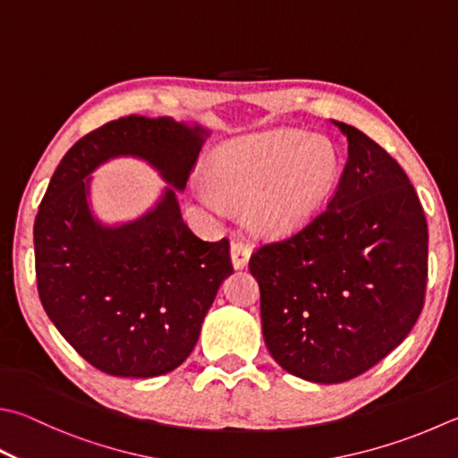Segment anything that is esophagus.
I'll use <instances>...</instances> for the list:
<instances>
[{
	"instance_id": "esophagus-1",
	"label": "esophagus",
	"mask_w": 458,
	"mask_h": 458,
	"mask_svg": "<svg viewBox=\"0 0 458 458\" xmlns=\"http://www.w3.org/2000/svg\"><path fill=\"white\" fill-rule=\"evenodd\" d=\"M249 257H251V247L243 241H233L231 243V263L235 269H243L249 263Z\"/></svg>"
}]
</instances>
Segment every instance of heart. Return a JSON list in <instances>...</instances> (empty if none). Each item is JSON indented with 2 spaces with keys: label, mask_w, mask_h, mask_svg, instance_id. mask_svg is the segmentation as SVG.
Returning a JSON list of instances; mask_svg holds the SVG:
<instances>
[{
  "label": "heart",
  "mask_w": 458,
  "mask_h": 458,
  "mask_svg": "<svg viewBox=\"0 0 458 458\" xmlns=\"http://www.w3.org/2000/svg\"><path fill=\"white\" fill-rule=\"evenodd\" d=\"M341 161L331 141L297 129L235 137L209 155L205 179L221 203L247 207V223L261 237H289L325 207Z\"/></svg>",
  "instance_id": "obj_1"
}]
</instances>
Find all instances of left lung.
<instances>
[{
    "mask_svg": "<svg viewBox=\"0 0 458 458\" xmlns=\"http://www.w3.org/2000/svg\"><path fill=\"white\" fill-rule=\"evenodd\" d=\"M333 123L349 157L331 203L249 259L271 357L323 385L351 381L404 341L425 303L428 261L425 211L407 174L357 127Z\"/></svg>",
    "mask_w": 458,
    "mask_h": 458,
    "instance_id": "8db88e82",
    "label": "left lung"
}]
</instances>
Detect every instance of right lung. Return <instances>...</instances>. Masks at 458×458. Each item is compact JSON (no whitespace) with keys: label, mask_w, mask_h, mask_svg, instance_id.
<instances>
[{"label":"right lung","mask_w":458,"mask_h":458,"mask_svg":"<svg viewBox=\"0 0 458 458\" xmlns=\"http://www.w3.org/2000/svg\"><path fill=\"white\" fill-rule=\"evenodd\" d=\"M207 135L174 117L115 119L65 153L43 195L33 225L41 305L103 373L149 378L177 369L233 273L229 241H201L177 201ZM117 157L145 160L168 187L137 220L106 226L90 211V174Z\"/></svg>","instance_id":"right-lung-1"}]
</instances>
